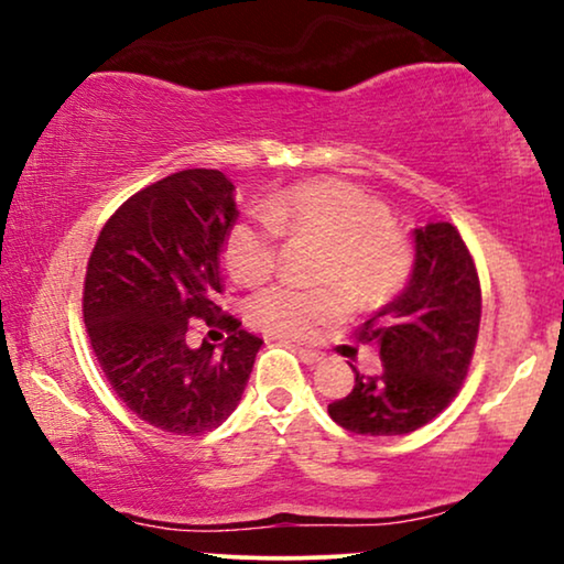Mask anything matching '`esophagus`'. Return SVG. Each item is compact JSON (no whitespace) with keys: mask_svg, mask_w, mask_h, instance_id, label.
Returning <instances> with one entry per match:
<instances>
[{"mask_svg":"<svg viewBox=\"0 0 564 564\" xmlns=\"http://www.w3.org/2000/svg\"><path fill=\"white\" fill-rule=\"evenodd\" d=\"M297 354H300V359L305 361V365H321V361H323V354L321 351L305 349V346H297Z\"/></svg>","mask_w":564,"mask_h":564,"instance_id":"obj_1","label":"esophagus"}]
</instances>
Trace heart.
<instances>
[{
  "mask_svg": "<svg viewBox=\"0 0 564 564\" xmlns=\"http://www.w3.org/2000/svg\"><path fill=\"white\" fill-rule=\"evenodd\" d=\"M282 234L328 238L321 276L344 283L357 307H377L400 292L413 269V249L392 226L388 205L344 180H313L269 199L264 215L241 220L226 238V261L241 282L274 272ZM349 307L337 284L280 282L251 300V321L274 336L307 338Z\"/></svg>",
  "mask_w": 564,
  "mask_h": 564,
  "instance_id": "1",
  "label": "heart"
}]
</instances>
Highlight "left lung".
<instances>
[{"label":"left lung","mask_w":564,"mask_h":564,"mask_svg":"<svg viewBox=\"0 0 564 564\" xmlns=\"http://www.w3.org/2000/svg\"><path fill=\"white\" fill-rule=\"evenodd\" d=\"M413 238L405 290L359 328V341L380 349L382 372L365 377L351 365V392L328 405L330 419L351 434L400 436L426 426L469 372L482 315L473 253L452 223H429Z\"/></svg>","instance_id":"1"}]
</instances>
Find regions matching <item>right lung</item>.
I'll return each mask as SVG.
<instances>
[{"instance_id":"obj_1","label":"right lung","mask_w":564,"mask_h":564,"mask_svg":"<svg viewBox=\"0 0 564 564\" xmlns=\"http://www.w3.org/2000/svg\"><path fill=\"white\" fill-rule=\"evenodd\" d=\"M234 189L218 169L149 184L105 223L84 276V323L107 382L169 434L218 429L241 403L264 344L218 305L223 241L238 218ZM197 325L229 338L195 345Z\"/></svg>"}]
</instances>
